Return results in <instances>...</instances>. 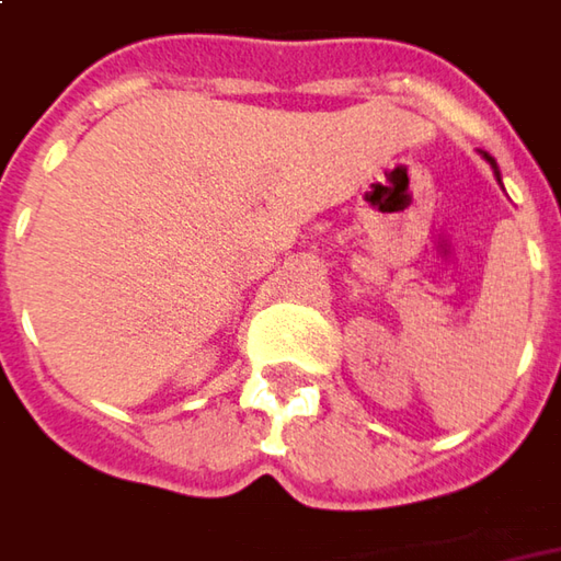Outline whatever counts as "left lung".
Here are the masks:
<instances>
[{"instance_id": "8db88e82", "label": "left lung", "mask_w": 561, "mask_h": 561, "mask_svg": "<svg viewBox=\"0 0 561 561\" xmlns=\"http://www.w3.org/2000/svg\"><path fill=\"white\" fill-rule=\"evenodd\" d=\"M486 162H490V168H493V174H496V181H500V168H496V162H493V156H486V152H481Z\"/></svg>"}]
</instances>
